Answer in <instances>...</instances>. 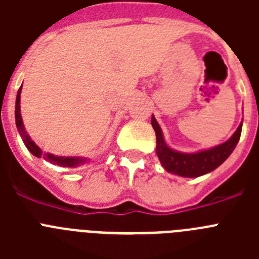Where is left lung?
Listing matches in <instances>:
<instances>
[{
    "instance_id": "obj_1",
    "label": "left lung",
    "mask_w": 259,
    "mask_h": 259,
    "mask_svg": "<svg viewBox=\"0 0 259 259\" xmlns=\"http://www.w3.org/2000/svg\"><path fill=\"white\" fill-rule=\"evenodd\" d=\"M152 125L157 136V155L166 171L184 178H197L211 172L230 157L240 140L242 122L237 127L236 132L226 143L197 153H182L171 149L164 143L162 130L154 116H152Z\"/></svg>"
}]
</instances>
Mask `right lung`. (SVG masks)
<instances>
[{"label": "right lung", "mask_w": 259, "mask_h": 259, "mask_svg": "<svg viewBox=\"0 0 259 259\" xmlns=\"http://www.w3.org/2000/svg\"><path fill=\"white\" fill-rule=\"evenodd\" d=\"M20 92H22V87L18 91L17 95V102H15V123H17V128L19 131L20 136L23 139V143L27 146V149L35 155V157L41 158L44 157L47 161H49L50 163L58 164V166L62 167H68V168H72V167L80 166L87 162V158L83 157H58V155L50 154V153H44L42 150L36 145L33 141L31 140V137L28 136V134L26 132V128L23 125L22 115H20Z\"/></svg>", "instance_id": "obj_1"}]
</instances>
